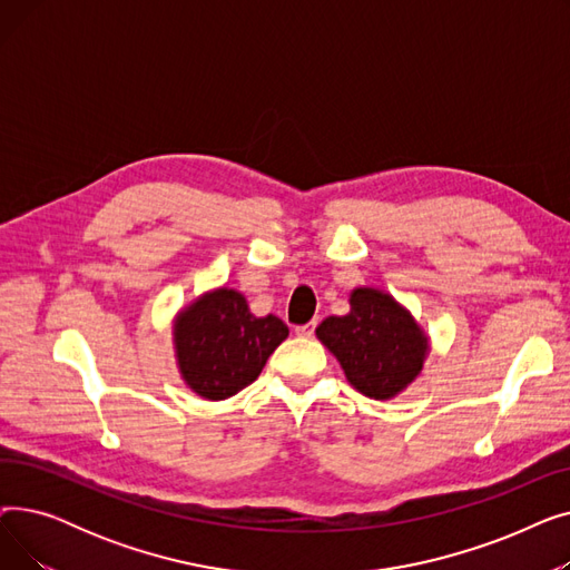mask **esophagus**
I'll list each match as a JSON object with an SVG mask.
<instances>
[{
	"instance_id": "esophagus-1",
	"label": "esophagus",
	"mask_w": 570,
	"mask_h": 570,
	"mask_svg": "<svg viewBox=\"0 0 570 570\" xmlns=\"http://www.w3.org/2000/svg\"><path fill=\"white\" fill-rule=\"evenodd\" d=\"M314 331H316V321L305 323V325H297V327H295V335H297V337H312Z\"/></svg>"
}]
</instances>
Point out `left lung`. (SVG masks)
I'll return each instance as SVG.
<instances>
[{
  "mask_svg": "<svg viewBox=\"0 0 570 570\" xmlns=\"http://www.w3.org/2000/svg\"><path fill=\"white\" fill-rule=\"evenodd\" d=\"M346 316H327L316 337L331 351L348 383L374 400H391L421 374L430 344L421 325L379 288H355Z\"/></svg>",
  "mask_w": 570,
  "mask_h": 570,
  "instance_id": "1",
  "label": "left lung"
}]
</instances>
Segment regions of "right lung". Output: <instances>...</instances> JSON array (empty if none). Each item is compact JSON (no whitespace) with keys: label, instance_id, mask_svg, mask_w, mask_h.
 Here are the masks:
<instances>
[{"label":"right lung","instance_id":"1","mask_svg":"<svg viewBox=\"0 0 570 570\" xmlns=\"http://www.w3.org/2000/svg\"><path fill=\"white\" fill-rule=\"evenodd\" d=\"M288 337L282 318L249 312L243 293L217 288L183 309L173 325L177 367L203 400H226L254 383Z\"/></svg>","mask_w":570,"mask_h":570}]
</instances>
